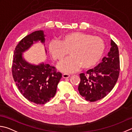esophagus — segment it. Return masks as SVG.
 Listing matches in <instances>:
<instances>
[{"label":"esophagus","mask_w":132,"mask_h":132,"mask_svg":"<svg viewBox=\"0 0 132 132\" xmlns=\"http://www.w3.org/2000/svg\"><path fill=\"white\" fill-rule=\"evenodd\" d=\"M62 77L63 78H69L70 77V75L68 74L64 73V74H62Z\"/></svg>","instance_id":"esophagus-1"}]
</instances>
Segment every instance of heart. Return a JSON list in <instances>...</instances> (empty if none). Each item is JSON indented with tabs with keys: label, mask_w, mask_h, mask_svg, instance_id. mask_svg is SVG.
Segmentation results:
<instances>
[{
	"label": "heart",
	"mask_w": 132,
	"mask_h": 132,
	"mask_svg": "<svg viewBox=\"0 0 132 132\" xmlns=\"http://www.w3.org/2000/svg\"><path fill=\"white\" fill-rule=\"evenodd\" d=\"M48 51L56 61H61L69 53L71 56L58 64V68L66 73H74L81 68L87 69L96 65L105 50L101 38L81 32H72L63 35L61 41L51 40Z\"/></svg>",
	"instance_id": "obj_1"
}]
</instances>
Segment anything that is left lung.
<instances>
[{
  "label": "left lung",
  "mask_w": 132,
  "mask_h": 132,
  "mask_svg": "<svg viewBox=\"0 0 132 132\" xmlns=\"http://www.w3.org/2000/svg\"><path fill=\"white\" fill-rule=\"evenodd\" d=\"M111 48L102 62L86 74H80L78 86L80 95L86 101L94 102L106 96L117 82L120 73L119 51L117 45L111 40Z\"/></svg>",
  "instance_id": "1"
}]
</instances>
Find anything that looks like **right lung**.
<instances>
[{
    "label": "right lung",
    "mask_w": 132,
    "mask_h": 132,
    "mask_svg": "<svg viewBox=\"0 0 132 132\" xmlns=\"http://www.w3.org/2000/svg\"><path fill=\"white\" fill-rule=\"evenodd\" d=\"M45 37L43 31L39 30L23 38L15 47L12 66L13 78L20 93L30 101L39 105L55 96L62 74L44 62L37 65L28 63L23 53L39 41L45 43ZM45 51L47 53L46 49Z\"/></svg>",
    "instance_id": "obj_1"
}]
</instances>
